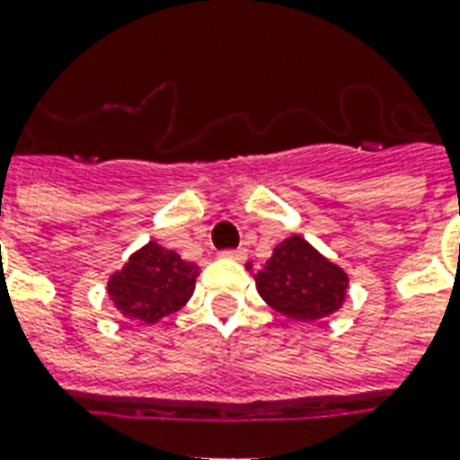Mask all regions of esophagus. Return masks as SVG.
I'll list each match as a JSON object with an SVG mask.
<instances>
[{"label":"esophagus","mask_w":460,"mask_h":460,"mask_svg":"<svg viewBox=\"0 0 460 460\" xmlns=\"http://www.w3.org/2000/svg\"><path fill=\"white\" fill-rule=\"evenodd\" d=\"M222 255H224V258H229V260H245L243 248H236V251H224Z\"/></svg>","instance_id":"esophagus-1"}]
</instances>
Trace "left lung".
Segmentation results:
<instances>
[{"mask_svg": "<svg viewBox=\"0 0 460 460\" xmlns=\"http://www.w3.org/2000/svg\"><path fill=\"white\" fill-rule=\"evenodd\" d=\"M255 287L277 313L298 322H314L341 307L349 277L305 238L288 236L255 274Z\"/></svg>", "mask_w": 460, "mask_h": 460, "instance_id": "left-lung-1", "label": "left lung"}]
</instances>
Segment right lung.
Returning a JSON list of instances; mask_svg holds the SVG:
<instances>
[{
    "mask_svg": "<svg viewBox=\"0 0 460 460\" xmlns=\"http://www.w3.org/2000/svg\"><path fill=\"white\" fill-rule=\"evenodd\" d=\"M198 265L150 241L107 281V294L128 320L155 324L193 296Z\"/></svg>",
    "mask_w": 460,
    "mask_h": 460,
    "instance_id": "add662e5",
    "label": "right lung"
}]
</instances>
